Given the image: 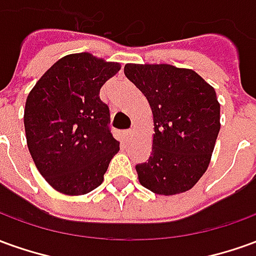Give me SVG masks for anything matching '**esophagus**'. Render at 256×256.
I'll return each mask as SVG.
<instances>
[{"label":"esophagus","mask_w":256,"mask_h":256,"mask_svg":"<svg viewBox=\"0 0 256 256\" xmlns=\"http://www.w3.org/2000/svg\"><path fill=\"white\" fill-rule=\"evenodd\" d=\"M123 134H124V138H126V140H128V138L133 136V130H124V132H123Z\"/></svg>","instance_id":"esophagus-1"}]
</instances>
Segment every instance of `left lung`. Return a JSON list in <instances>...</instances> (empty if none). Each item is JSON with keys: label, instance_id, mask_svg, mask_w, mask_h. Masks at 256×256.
I'll use <instances>...</instances> for the list:
<instances>
[{"label": "left lung", "instance_id": "obj_1", "mask_svg": "<svg viewBox=\"0 0 256 256\" xmlns=\"http://www.w3.org/2000/svg\"><path fill=\"white\" fill-rule=\"evenodd\" d=\"M124 76L146 98L155 132L150 158L136 166L138 182L159 196L191 190L220 130L215 88L192 69L169 64H126Z\"/></svg>", "mask_w": 256, "mask_h": 256}]
</instances>
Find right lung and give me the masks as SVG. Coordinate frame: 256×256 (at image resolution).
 I'll list each match as a JSON object with an SVG mask.
<instances>
[{
    "label": "right lung",
    "instance_id": "right-lung-1",
    "mask_svg": "<svg viewBox=\"0 0 256 256\" xmlns=\"http://www.w3.org/2000/svg\"><path fill=\"white\" fill-rule=\"evenodd\" d=\"M120 70L90 52L56 60L28 92L24 132L41 176L65 196H84L104 182L119 151L110 128V110L100 90Z\"/></svg>",
    "mask_w": 256,
    "mask_h": 256
}]
</instances>
